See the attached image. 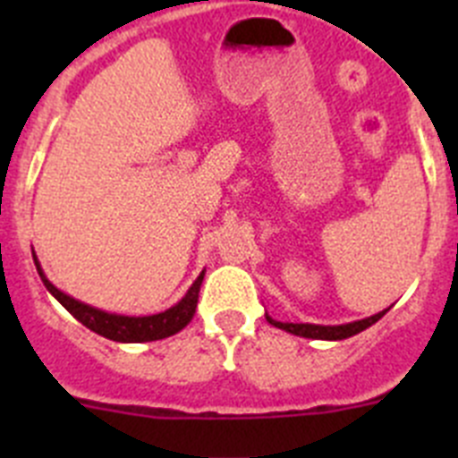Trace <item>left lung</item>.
<instances>
[{
    "label": "left lung",
    "instance_id": "1",
    "mask_svg": "<svg viewBox=\"0 0 458 458\" xmlns=\"http://www.w3.org/2000/svg\"><path fill=\"white\" fill-rule=\"evenodd\" d=\"M387 311V310H386ZM386 311H378L374 317L369 318H362V321H353V323H346V326H311V323H279L268 318V323H273L275 327H282L286 333L291 335H298V337H310V339H346V337H353V335L362 333L367 330L369 326H374Z\"/></svg>",
    "mask_w": 458,
    "mask_h": 458
}]
</instances>
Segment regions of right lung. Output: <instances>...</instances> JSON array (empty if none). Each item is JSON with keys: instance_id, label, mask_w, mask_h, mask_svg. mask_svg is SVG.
<instances>
[{"instance_id": "add662e5", "label": "right lung", "mask_w": 458, "mask_h": 458, "mask_svg": "<svg viewBox=\"0 0 458 458\" xmlns=\"http://www.w3.org/2000/svg\"><path fill=\"white\" fill-rule=\"evenodd\" d=\"M36 270H38L40 279L47 286V291L71 311L72 317L78 318L82 326H87L89 330L103 335V337L112 339V342H156V339H165L169 335H176L179 330H183L192 321L197 301H199L201 279H204V273H201L197 277V282L190 286L183 301L179 305H174L172 310L163 311V314H153V317H119V314H107V311L93 310V307L72 301L71 295L62 293L55 284L47 282V277L40 270L38 261H36Z\"/></svg>"}]
</instances>
